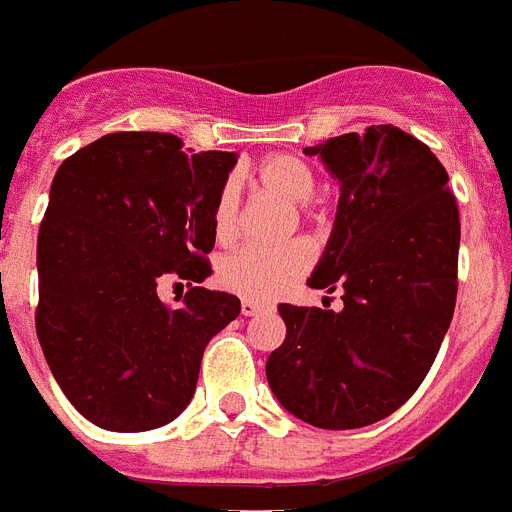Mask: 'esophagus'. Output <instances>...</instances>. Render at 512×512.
<instances>
[{
  "label": "esophagus",
  "mask_w": 512,
  "mask_h": 512,
  "mask_svg": "<svg viewBox=\"0 0 512 512\" xmlns=\"http://www.w3.org/2000/svg\"><path fill=\"white\" fill-rule=\"evenodd\" d=\"M240 311H243V316H256L259 311H264V306L256 301H251V298H246V301L240 303Z\"/></svg>",
  "instance_id": "1"
}]
</instances>
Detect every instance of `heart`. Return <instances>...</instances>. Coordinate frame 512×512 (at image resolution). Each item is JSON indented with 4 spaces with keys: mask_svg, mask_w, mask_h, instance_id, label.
<instances>
[{
    "mask_svg": "<svg viewBox=\"0 0 512 512\" xmlns=\"http://www.w3.org/2000/svg\"><path fill=\"white\" fill-rule=\"evenodd\" d=\"M256 177L264 188L274 190L290 204H306L316 190L314 170L293 154L266 156L256 167ZM238 209V188L235 183H225L214 201V214H211L214 238L219 243H230L238 235ZM311 259H314V253L303 240H295V243L280 248L243 246L219 261L217 282L243 298H274L293 285L298 277H303V272L311 266Z\"/></svg>",
    "mask_w": 512,
    "mask_h": 512,
    "instance_id": "1",
    "label": "heart"
}]
</instances>
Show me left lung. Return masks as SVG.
I'll return each mask as SVG.
<instances>
[{
  "label": "left lung",
  "instance_id": "obj_1",
  "mask_svg": "<svg viewBox=\"0 0 512 512\" xmlns=\"http://www.w3.org/2000/svg\"><path fill=\"white\" fill-rule=\"evenodd\" d=\"M303 154L340 185L308 287L342 290V311L280 303L287 335L266 382L306 424L358 429L398 411L437 358L458 293V206L432 149L392 125Z\"/></svg>",
  "mask_w": 512,
  "mask_h": 512
}]
</instances>
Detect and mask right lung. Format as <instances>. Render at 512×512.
<instances>
[{
	"instance_id": "1",
	"label": "right lung",
	"mask_w": 512,
	"mask_h": 512,
	"mask_svg": "<svg viewBox=\"0 0 512 512\" xmlns=\"http://www.w3.org/2000/svg\"><path fill=\"white\" fill-rule=\"evenodd\" d=\"M235 151L188 154L172 133H109L59 164L38 230L36 335L54 379L91 424L149 432L196 392L206 342L238 319L204 282L214 201Z\"/></svg>"
}]
</instances>
